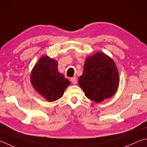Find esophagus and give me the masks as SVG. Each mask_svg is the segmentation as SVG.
<instances>
[{
	"instance_id": "1",
	"label": "esophagus",
	"mask_w": 147,
	"mask_h": 147,
	"mask_svg": "<svg viewBox=\"0 0 147 147\" xmlns=\"http://www.w3.org/2000/svg\"><path fill=\"white\" fill-rule=\"evenodd\" d=\"M71 81L72 82V83L76 84L77 83V78L76 77H74V78H71Z\"/></svg>"
}]
</instances>
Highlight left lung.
Masks as SVG:
<instances>
[{
  "label": "left lung",
  "instance_id": "obj_1",
  "mask_svg": "<svg viewBox=\"0 0 147 147\" xmlns=\"http://www.w3.org/2000/svg\"><path fill=\"white\" fill-rule=\"evenodd\" d=\"M119 77L114 60L102 52H97L86 57L79 86L87 98L101 102L116 93Z\"/></svg>",
  "mask_w": 147,
  "mask_h": 147
}]
</instances>
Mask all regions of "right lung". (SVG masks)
Returning a JSON list of instances; mask_svg holds the SVG:
<instances>
[{"label": "right lung", "instance_id": "add662e5", "mask_svg": "<svg viewBox=\"0 0 147 147\" xmlns=\"http://www.w3.org/2000/svg\"><path fill=\"white\" fill-rule=\"evenodd\" d=\"M57 66V61L44 55L38 59L30 74L33 88L48 102L60 99L70 84L68 79L59 72Z\"/></svg>", "mask_w": 147, "mask_h": 147}]
</instances>
